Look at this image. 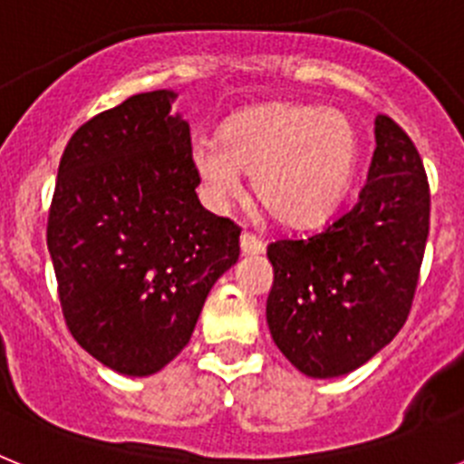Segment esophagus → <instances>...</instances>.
<instances>
[{"label":"esophagus","mask_w":464,"mask_h":464,"mask_svg":"<svg viewBox=\"0 0 464 464\" xmlns=\"http://www.w3.org/2000/svg\"><path fill=\"white\" fill-rule=\"evenodd\" d=\"M262 251H265L262 239H257L251 232H244V235H241V253H244V256H260Z\"/></svg>","instance_id":"34e87169"}]
</instances>
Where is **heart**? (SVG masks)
I'll list each match as a JSON object with an SVG mask.
<instances>
[{"mask_svg":"<svg viewBox=\"0 0 464 464\" xmlns=\"http://www.w3.org/2000/svg\"><path fill=\"white\" fill-rule=\"evenodd\" d=\"M358 155V130L343 111L272 102L229 118L220 143H195L192 167L213 207L239 199L241 171H248L265 211L278 223L304 227L339 207Z\"/></svg>","mask_w":464,"mask_h":464,"instance_id":"obj_1","label":"heart"}]
</instances>
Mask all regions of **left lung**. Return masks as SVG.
<instances>
[{
	"instance_id": "obj_1",
	"label": "left lung",
	"mask_w": 464,
	"mask_h": 464,
	"mask_svg": "<svg viewBox=\"0 0 464 464\" xmlns=\"http://www.w3.org/2000/svg\"><path fill=\"white\" fill-rule=\"evenodd\" d=\"M376 149L358 202L309 239L269 244L267 325L302 374L362 367L407 323L430 232L423 160L392 118L376 116Z\"/></svg>"
}]
</instances>
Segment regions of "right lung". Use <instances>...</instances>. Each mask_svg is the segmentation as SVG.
<instances>
[{
    "instance_id": "obj_1",
    "label": "right lung",
    "mask_w": 464,
    "mask_h": 464,
    "mask_svg": "<svg viewBox=\"0 0 464 464\" xmlns=\"http://www.w3.org/2000/svg\"><path fill=\"white\" fill-rule=\"evenodd\" d=\"M174 90L132 94L64 149L48 251L73 339L109 370L150 376L190 342L208 290L237 260L229 218L197 199L190 125Z\"/></svg>"
}]
</instances>
